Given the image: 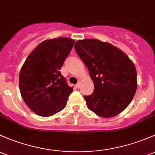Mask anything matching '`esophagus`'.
<instances>
[{
    "mask_svg": "<svg viewBox=\"0 0 155 155\" xmlns=\"http://www.w3.org/2000/svg\"><path fill=\"white\" fill-rule=\"evenodd\" d=\"M80 86H81V81H78V84H76V87H77V88H79Z\"/></svg>",
    "mask_w": 155,
    "mask_h": 155,
    "instance_id": "obj_1",
    "label": "esophagus"
}]
</instances>
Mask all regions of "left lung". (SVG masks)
<instances>
[{
	"label": "left lung",
	"instance_id": "obj_1",
	"mask_svg": "<svg viewBox=\"0 0 155 155\" xmlns=\"http://www.w3.org/2000/svg\"><path fill=\"white\" fill-rule=\"evenodd\" d=\"M74 47L94 84L93 92L84 96L87 107L104 118L122 112L137 90V70L133 62L120 49L98 39L78 40Z\"/></svg>",
	"mask_w": 155,
	"mask_h": 155
}]
</instances>
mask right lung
Returning a JSON list of instances; mask_svg holds the SVG:
<instances>
[{"label": "right lung", "mask_w": 155, "mask_h": 155, "mask_svg": "<svg viewBox=\"0 0 155 155\" xmlns=\"http://www.w3.org/2000/svg\"><path fill=\"white\" fill-rule=\"evenodd\" d=\"M74 42L64 37L44 41L29 54L21 68V95L39 116H53L66 107L73 87L67 84L60 70Z\"/></svg>", "instance_id": "1"}]
</instances>
